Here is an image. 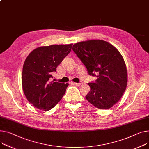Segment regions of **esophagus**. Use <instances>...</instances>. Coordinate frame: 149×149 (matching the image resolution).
I'll return each instance as SVG.
<instances>
[{
	"label": "esophagus",
	"instance_id": "1",
	"mask_svg": "<svg viewBox=\"0 0 149 149\" xmlns=\"http://www.w3.org/2000/svg\"><path fill=\"white\" fill-rule=\"evenodd\" d=\"M72 84H74V85H75V86H80L81 84V83H74V82H72L71 83Z\"/></svg>",
	"mask_w": 149,
	"mask_h": 149
}]
</instances>
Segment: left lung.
<instances>
[{
  "label": "left lung",
  "instance_id": "8db88e82",
  "mask_svg": "<svg viewBox=\"0 0 149 149\" xmlns=\"http://www.w3.org/2000/svg\"><path fill=\"white\" fill-rule=\"evenodd\" d=\"M72 49L88 74H97L96 81L88 83L91 91L86 96V100L97 108H111L122 97L127 83L126 64L119 51L100 39L77 42Z\"/></svg>",
  "mask_w": 149,
  "mask_h": 149
}]
</instances>
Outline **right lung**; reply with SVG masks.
Segmentation results:
<instances>
[{"label": "right lung", "mask_w": 149, "mask_h": 149, "mask_svg": "<svg viewBox=\"0 0 149 149\" xmlns=\"http://www.w3.org/2000/svg\"><path fill=\"white\" fill-rule=\"evenodd\" d=\"M72 44L39 47L24 61L22 75L27 101L39 110L48 111L60 101L68 83L51 81L53 74L71 50Z\"/></svg>", "instance_id": "add662e5"}]
</instances>
